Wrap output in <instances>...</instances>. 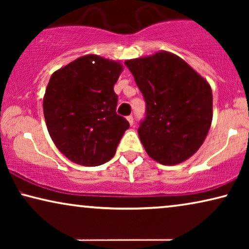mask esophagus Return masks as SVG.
Returning a JSON list of instances; mask_svg holds the SVG:
<instances>
[{"mask_svg":"<svg viewBox=\"0 0 249 249\" xmlns=\"http://www.w3.org/2000/svg\"><path fill=\"white\" fill-rule=\"evenodd\" d=\"M127 120L129 124H130V125L134 124V117H132V115H129V117H127Z\"/></svg>","mask_w":249,"mask_h":249,"instance_id":"esophagus-1","label":"esophagus"}]
</instances>
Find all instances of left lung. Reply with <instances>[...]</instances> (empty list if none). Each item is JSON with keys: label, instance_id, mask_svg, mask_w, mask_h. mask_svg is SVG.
<instances>
[{"label": "left lung", "instance_id": "8db88e82", "mask_svg": "<svg viewBox=\"0 0 249 249\" xmlns=\"http://www.w3.org/2000/svg\"><path fill=\"white\" fill-rule=\"evenodd\" d=\"M146 102L138 135L149 158L179 164L198 151L213 118L210 84L176 54L160 51L127 60Z\"/></svg>", "mask_w": 249, "mask_h": 249}]
</instances>
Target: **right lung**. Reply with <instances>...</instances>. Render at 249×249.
Masks as SVG:
<instances>
[{"label": "right lung", "mask_w": 249, "mask_h": 249, "mask_svg": "<svg viewBox=\"0 0 249 249\" xmlns=\"http://www.w3.org/2000/svg\"><path fill=\"white\" fill-rule=\"evenodd\" d=\"M120 62L88 54L56 70L43 100L52 141L76 164L97 166L110 161L129 122L117 114L114 84Z\"/></svg>", "instance_id": "1"}]
</instances>
